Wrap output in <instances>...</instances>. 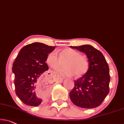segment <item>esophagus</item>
I'll use <instances>...</instances> for the list:
<instances>
[{
  "label": "esophagus",
  "mask_w": 124,
  "mask_h": 124,
  "mask_svg": "<svg viewBox=\"0 0 124 124\" xmlns=\"http://www.w3.org/2000/svg\"><path fill=\"white\" fill-rule=\"evenodd\" d=\"M56 77H57V79H58V80H59V79H60V80H62V79L60 78V76H59V75H56Z\"/></svg>",
  "instance_id": "esophagus-1"
}]
</instances>
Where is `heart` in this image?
Returning a JSON list of instances; mask_svg holds the SVG:
<instances>
[{"mask_svg": "<svg viewBox=\"0 0 124 124\" xmlns=\"http://www.w3.org/2000/svg\"><path fill=\"white\" fill-rule=\"evenodd\" d=\"M64 63V68L56 70V72L63 77H71L74 74L77 77H81L87 72L88 62L87 58L80 55L78 51L68 48L58 52L52 51L47 57V63L50 67L56 69Z\"/></svg>", "mask_w": 124, "mask_h": 124, "instance_id": "1", "label": "heart"}]
</instances>
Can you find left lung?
<instances>
[{
  "instance_id": "obj_1",
  "label": "left lung",
  "mask_w": 124,
  "mask_h": 124,
  "mask_svg": "<svg viewBox=\"0 0 124 124\" xmlns=\"http://www.w3.org/2000/svg\"><path fill=\"white\" fill-rule=\"evenodd\" d=\"M85 54L89 68L85 74L74 81L69 93L71 102L84 108H92L102 103L109 93V67L101 51L90 45L70 46Z\"/></svg>"
}]
</instances>
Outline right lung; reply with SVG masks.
Wrapping results in <instances>:
<instances>
[{
    "instance_id": "1",
    "label": "right lung",
    "mask_w": 124,
    "mask_h": 124,
    "mask_svg": "<svg viewBox=\"0 0 124 124\" xmlns=\"http://www.w3.org/2000/svg\"><path fill=\"white\" fill-rule=\"evenodd\" d=\"M55 49L40 42L25 46L20 50L12 67L16 93L27 105L37 106L48 94L47 79L45 71L48 54Z\"/></svg>"
}]
</instances>
